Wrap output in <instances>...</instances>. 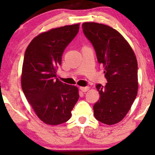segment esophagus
I'll list each match as a JSON object with an SVG mask.
<instances>
[{"instance_id":"34e87169","label":"esophagus","mask_w":155,"mask_h":155,"mask_svg":"<svg viewBox=\"0 0 155 155\" xmlns=\"http://www.w3.org/2000/svg\"><path fill=\"white\" fill-rule=\"evenodd\" d=\"M80 90L82 91V92H86V91H88L90 88L89 87H80Z\"/></svg>"}]
</instances>
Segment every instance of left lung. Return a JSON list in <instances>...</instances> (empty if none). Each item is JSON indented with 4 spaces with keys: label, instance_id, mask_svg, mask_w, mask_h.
Instances as JSON below:
<instances>
[{
    "label": "left lung",
    "instance_id": "obj_1",
    "mask_svg": "<svg viewBox=\"0 0 155 155\" xmlns=\"http://www.w3.org/2000/svg\"><path fill=\"white\" fill-rule=\"evenodd\" d=\"M83 31L91 41L107 83L96 85L100 99L93 106L95 119L107 125L123 119L138 89V62L132 48L116 29L95 22H84Z\"/></svg>",
    "mask_w": 155,
    "mask_h": 155
}]
</instances>
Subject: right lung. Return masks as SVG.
Returning a JSON list of instances; mask_svg holds the SVG:
<instances>
[{
  "mask_svg": "<svg viewBox=\"0 0 155 155\" xmlns=\"http://www.w3.org/2000/svg\"><path fill=\"white\" fill-rule=\"evenodd\" d=\"M79 25L64 26L43 32L26 49L21 88L37 117L48 125L68 121L79 97L77 86L55 79L64 49L77 36Z\"/></svg>",
  "mask_w": 155,
  "mask_h": 155,
  "instance_id": "obj_1",
  "label": "right lung"
}]
</instances>
